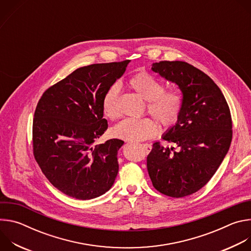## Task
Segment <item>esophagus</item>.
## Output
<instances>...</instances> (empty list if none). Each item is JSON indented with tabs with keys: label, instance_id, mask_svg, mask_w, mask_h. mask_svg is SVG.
<instances>
[{
	"label": "esophagus",
	"instance_id": "1",
	"mask_svg": "<svg viewBox=\"0 0 251 251\" xmlns=\"http://www.w3.org/2000/svg\"><path fill=\"white\" fill-rule=\"evenodd\" d=\"M142 147L144 148V150H145L146 153H150L151 150H152V146H151L150 144H143Z\"/></svg>",
	"mask_w": 251,
	"mask_h": 251
}]
</instances>
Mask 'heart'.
Segmentation results:
<instances>
[{
	"mask_svg": "<svg viewBox=\"0 0 251 251\" xmlns=\"http://www.w3.org/2000/svg\"><path fill=\"white\" fill-rule=\"evenodd\" d=\"M130 86L144 99L147 100V110L163 126H173L182 109V96L174 90H164V84L147 73H139L129 80ZM120 86L112 84L104 93L102 98V111L105 117L115 120L120 116L118 97ZM158 123L149 117L133 119L126 118L112 128L114 138L140 142L157 135Z\"/></svg>",
	"mask_w": 251,
	"mask_h": 251,
	"instance_id": "b5f03b06",
	"label": "heart"
}]
</instances>
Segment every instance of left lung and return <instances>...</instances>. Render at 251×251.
<instances>
[{
  "label": "left lung",
  "mask_w": 251,
  "mask_h": 251,
  "mask_svg": "<svg viewBox=\"0 0 251 251\" xmlns=\"http://www.w3.org/2000/svg\"><path fill=\"white\" fill-rule=\"evenodd\" d=\"M152 69L178 85L183 93L177 122L163 139L180 151L153 144L147 169L154 188L163 195L183 198L210 180L228 152L232 121L228 104L213 80L185 61H160Z\"/></svg>",
  "instance_id": "obj_1"
}]
</instances>
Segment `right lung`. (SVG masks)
Masks as SVG:
<instances>
[{
  "instance_id": "1",
  "label": "right lung",
  "mask_w": 251,
  "mask_h": 251,
  "mask_svg": "<svg viewBox=\"0 0 251 251\" xmlns=\"http://www.w3.org/2000/svg\"><path fill=\"white\" fill-rule=\"evenodd\" d=\"M130 60L96 63L75 70L48 88L32 121L35 161L53 187L77 200L108 191L118 173L119 139L94 142L108 128L102 98L125 73Z\"/></svg>"
}]
</instances>
